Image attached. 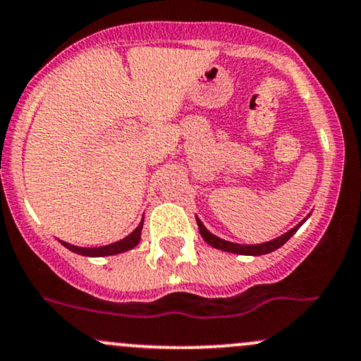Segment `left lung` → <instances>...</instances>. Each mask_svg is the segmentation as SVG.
I'll return each mask as SVG.
<instances>
[{
  "label": "left lung",
  "instance_id": "1",
  "mask_svg": "<svg viewBox=\"0 0 361 361\" xmlns=\"http://www.w3.org/2000/svg\"><path fill=\"white\" fill-rule=\"evenodd\" d=\"M310 217V214H308L307 217H305L303 221H300L298 224L295 226V228H291L290 231H286L284 235L277 236V238L274 240H269V241H264V243H257V245H243V243H233V241H228V240H223L219 238V236L212 235L211 231H209L207 228H205L204 223L199 219V217L195 216L197 219V226H199V231H200V236L204 238L205 241H207L209 245L214 248H217V250H223V252H229V253H236V255H265V253H271L277 250V248L283 247L284 243H286L288 240L291 238L293 235H295L296 231H298L300 228H302V224L305 223V221Z\"/></svg>",
  "mask_w": 361,
  "mask_h": 361
}]
</instances>
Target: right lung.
<instances>
[{"mask_svg": "<svg viewBox=\"0 0 361 361\" xmlns=\"http://www.w3.org/2000/svg\"><path fill=\"white\" fill-rule=\"evenodd\" d=\"M142 228H144V217H142L140 224L130 233L128 236L120 241H114V243L104 245V247H77V245H71L66 243V241L59 240V243L63 247H66L68 250H71L73 253H78V255H84V257H108V255H118V253L123 252H128L132 248H135L140 241V235H142Z\"/></svg>", "mask_w": 361, "mask_h": 361, "instance_id": "obj_1", "label": "right lung"}]
</instances>
